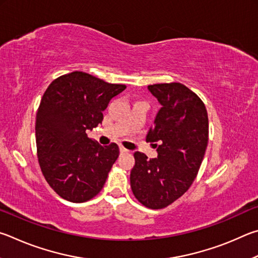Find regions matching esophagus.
I'll use <instances>...</instances> for the list:
<instances>
[{
	"instance_id": "1",
	"label": "esophagus",
	"mask_w": 258,
	"mask_h": 258,
	"mask_svg": "<svg viewBox=\"0 0 258 258\" xmlns=\"http://www.w3.org/2000/svg\"><path fill=\"white\" fill-rule=\"evenodd\" d=\"M129 151L128 150H125L124 147H122V146H120V153H122V154H124V153H128Z\"/></svg>"
}]
</instances>
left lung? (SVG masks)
<instances>
[{
	"label": "left lung",
	"instance_id": "left-lung-1",
	"mask_svg": "<svg viewBox=\"0 0 258 258\" xmlns=\"http://www.w3.org/2000/svg\"><path fill=\"white\" fill-rule=\"evenodd\" d=\"M148 89L162 105L146 137L159 155L147 160L144 153H135L130 186L141 204L161 210L195 180L209 142V116L204 102L182 84H154Z\"/></svg>",
	"mask_w": 258,
	"mask_h": 258
}]
</instances>
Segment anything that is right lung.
<instances>
[{
	"instance_id": "obj_1",
	"label": "right lung",
	"mask_w": 258,
	"mask_h": 258,
	"mask_svg": "<svg viewBox=\"0 0 258 258\" xmlns=\"http://www.w3.org/2000/svg\"><path fill=\"white\" fill-rule=\"evenodd\" d=\"M83 71L54 79L36 114V146L45 180L63 200L84 203L102 190L119 146H101L86 130L103 121L108 102L125 89Z\"/></svg>"
}]
</instances>
